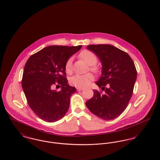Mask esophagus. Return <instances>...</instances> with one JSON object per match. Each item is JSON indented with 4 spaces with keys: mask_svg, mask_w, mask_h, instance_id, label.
Instances as JSON below:
<instances>
[{
    "mask_svg": "<svg viewBox=\"0 0 160 160\" xmlns=\"http://www.w3.org/2000/svg\"><path fill=\"white\" fill-rule=\"evenodd\" d=\"M83 88H77V90L78 91H82V90H83Z\"/></svg>",
    "mask_w": 160,
    "mask_h": 160,
    "instance_id": "1",
    "label": "esophagus"
}]
</instances>
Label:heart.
Segmentation results:
<instances>
[{"label":"heart","instance_id":"obj_1","mask_svg":"<svg viewBox=\"0 0 160 160\" xmlns=\"http://www.w3.org/2000/svg\"><path fill=\"white\" fill-rule=\"evenodd\" d=\"M79 56L82 58L88 64L90 65V70L94 72L98 71V67L95 64L98 61L96 55L88 50H83L80 54ZM72 58H69L66 62L65 70L68 73L72 71ZM94 80V77L91 73H87L84 75L77 74L72 76L69 80L70 84L77 88H85L88 87L90 83Z\"/></svg>","mask_w":160,"mask_h":160}]
</instances>
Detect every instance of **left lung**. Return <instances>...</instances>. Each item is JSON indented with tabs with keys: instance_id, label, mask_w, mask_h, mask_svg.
<instances>
[{
	"instance_id": "left-lung-1",
	"label": "left lung",
	"mask_w": 160,
	"mask_h": 160,
	"mask_svg": "<svg viewBox=\"0 0 160 160\" xmlns=\"http://www.w3.org/2000/svg\"><path fill=\"white\" fill-rule=\"evenodd\" d=\"M87 48L101 60L102 74L96 84L105 93L94 89L86 106L99 118L113 120L123 112L132 96L137 78L134 63L128 54L111 45H90Z\"/></svg>"
}]
</instances>
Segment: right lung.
<instances>
[{
	"label": "right lung",
	"mask_w": 160,
	"mask_h": 160,
	"mask_svg": "<svg viewBox=\"0 0 160 160\" xmlns=\"http://www.w3.org/2000/svg\"><path fill=\"white\" fill-rule=\"evenodd\" d=\"M82 47L49 46L31 55L27 61L22 87L29 106L42 120L55 122L67 113L76 89L68 83L65 64ZM56 82L62 87L59 92L51 89Z\"/></svg>",
	"instance_id": "add662e5"
}]
</instances>
